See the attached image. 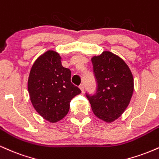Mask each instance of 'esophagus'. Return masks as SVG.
<instances>
[{"label":"esophagus","instance_id":"obj_1","mask_svg":"<svg viewBox=\"0 0 159 159\" xmlns=\"http://www.w3.org/2000/svg\"><path fill=\"white\" fill-rule=\"evenodd\" d=\"M80 90H81L82 91V92H84V85H83V84H80Z\"/></svg>","mask_w":159,"mask_h":159}]
</instances>
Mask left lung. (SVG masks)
I'll return each instance as SVG.
<instances>
[{"instance_id":"8db88e82","label":"left lung","mask_w":159,"mask_h":159,"mask_svg":"<svg viewBox=\"0 0 159 159\" xmlns=\"http://www.w3.org/2000/svg\"><path fill=\"white\" fill-rule=\"evenodd\" d=\"M96 93H85L98 118L111 123L124 113L132 96L134 80L128 65L109 51L91 59Z\"/></svg>"}]
</instances>
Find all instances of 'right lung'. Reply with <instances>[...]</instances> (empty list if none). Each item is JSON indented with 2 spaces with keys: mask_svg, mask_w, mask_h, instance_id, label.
Wrapping results in <instances>:
<instances>
[{
  "mask_svg": "<svg viewBox=\"0 0 159 159\" xmlns=\"http://www.w3.org/2000/svg\"><path fill=\"white\" fill-rule=\"evenodd\" d=\"M70 69L61 65L59 54L48 50L32 67L28 91L33 107L50 123L62 119L70 109V102L81 90L70 82Z\"/></svg>",
  "mask_w": 159,
  "mask_h": 159,
  "instance_id": "1",
  "label": "right lung"
}]
</instances>
